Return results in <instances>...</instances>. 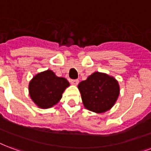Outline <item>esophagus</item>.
<instances>
[{"label": "esophagus", "instance_id": "34e87169", "mask_svg": "<svg viewBox=\"0 0 151 151\" xmlns=\"http://www.w3.org/2000/svg\"><path fill=\"white\" fill-rule=\"evenodd\" d=\"M71 83L72 85H75V86H76L78 83H79V80H71Z\"/></svg>", "mask_w": 151, "mask_h": 151}]
</instances>
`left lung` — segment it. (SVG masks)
<instances>
[{
    "mask_svg": "<svg viewBox=\"0 0 151 151\" xmlns=\"http://www.w3.org/2000/svg\"><path fill=\"white\" fill-rule=\"evenodd\" d=\"M78 88L86 109L104 113L111 108L119 96V84L113 76L96 71L80 82Z\"/></svg>",
    "mask_w": 151,
    "mask_h": 151,
    "instance_id": "left-lung-1",
    "label": "left lung"
}]
</instances>
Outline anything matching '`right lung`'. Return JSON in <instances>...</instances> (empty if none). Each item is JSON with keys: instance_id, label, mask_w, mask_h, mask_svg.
Returning a JSON list of instances; mask_svg holds the SVG:
<instances>
[{"instance_id": "add662e5", "label": "right lung", "mask_w": 151, "mask_h": 151, "mask_svg": "<svg viewBox=\"0 0 151 151\" xmlns=\"http://www.w3.org/2000/svg\"><path fill=\"white\" fill-rule=\"evenodd\" d=\"M69 82L63 77H58L52 70L37 74L28 85V91L32 100L38 107L47 109L58 104L62 94Z\"/></svg>"}]
</instances>
